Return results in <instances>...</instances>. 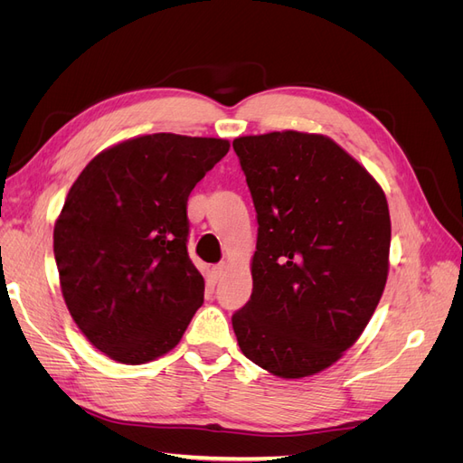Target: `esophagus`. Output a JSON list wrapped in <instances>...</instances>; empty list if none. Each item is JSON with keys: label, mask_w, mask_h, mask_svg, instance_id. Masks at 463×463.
Listing matches in <instances>:
<instances>
[{"label": "esophagus", "mask_w": 463, "mask_h": 463, "mask_svg": "<svg viewBox=\"0 0 463 463\" xmlns=\"http://www.w3.org/2000/svg\"><path fill=\"white\" fill-rule=\"evenodd\" d=\"M226 269H228L226 262H220V264L213 266V270H210V276H213L214 282H218V279L223 276V272H226Z\"/></svg>", "instance_id": "obj_1"}]
</instances>
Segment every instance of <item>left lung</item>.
<instances>
[{"mask_svg":"<svg viewBox=\"0 0 463 463\" xmlns=\"http://www.w3.org/2000/svg\"><path fill=\"white\" fill-rule=\"evenodd\" d=\"M259 235L253 293L232 318L241 352L282 378L328 369L369 325L388 278L383 187L330 137H237Z\"/></svg>","mask_w":463,"mask_h":463,"instance_id":"8db88e82","label":"left lung"}]
</instances>
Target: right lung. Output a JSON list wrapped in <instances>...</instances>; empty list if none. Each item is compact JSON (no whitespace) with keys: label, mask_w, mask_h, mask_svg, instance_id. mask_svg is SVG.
Wrapping results in <instances>:
<instances>
[{"label":"right lung","mask_w":463,"mask_h":463,"mask_svg":"<svg viewBox=\"0 0 463 463\" xmlns=\"http://www.w3.org/2000/svg\"><path fill=\"white\" fill-rule=\"evenodd\" d=\"M230 141L141 135L102 150L69 189L53 255L69 313L109 359L143 365L179 344L204 301L187 199Z\"/></svg>","instance_id":"add662e5"}]
</instances>
